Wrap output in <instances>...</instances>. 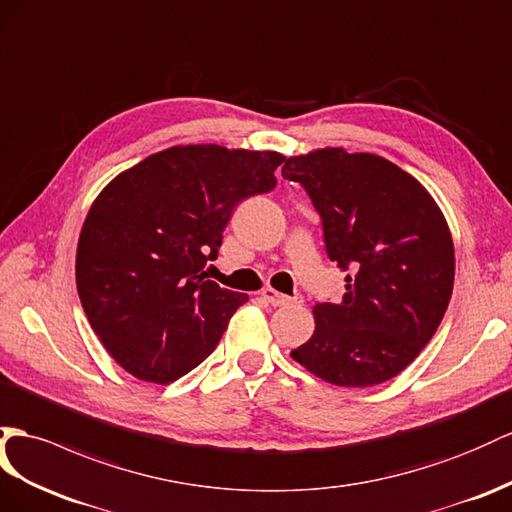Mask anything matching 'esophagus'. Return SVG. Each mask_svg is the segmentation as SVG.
I'll return each instance as SVG.
<instances>
[{
    "label": "esophagus",
    "mask_w": 512,
    "mask_h": 512,
    "mask_svg": "<svg viewBox=\"0 0 512 512\" xmlns=\"http://www.w3.org/2000/svg\"><path fill=\"white\" fill-rule=\"evenodd\" d=\"M261 298H264L266 303H270L272 307H285V305H292V303H296V305L303 303V296H294V298L283 296L279 292H274L272 287H264V290H261Z\"/></svg>",
    "instance_id": "34e87169"
}]
</instances>
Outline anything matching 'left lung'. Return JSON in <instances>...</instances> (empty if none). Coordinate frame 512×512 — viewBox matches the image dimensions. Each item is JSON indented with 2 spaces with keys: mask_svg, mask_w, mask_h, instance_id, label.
Returning <instances> with one entry per match:
<instances>
[{
  "mask_svg": "<svg viewBox=\"0 0 512 512\" xmlns=\"http://www.w3.org/2000/svg\"><path fill=\"white\" fill-rule=\"evenodd\" d=\"M322 218L329 259L346 272L339 303L313 307L316 331L292 359L339 387L385 383L439 329L454 287V244L428 190L374 153L337 147L287 157Z\"/></svg>",
  "mask_w": 512,
  "mask_h": 512,
  "instance_id": "8db88e82",
  "label": "left lung"
}]
</instances>
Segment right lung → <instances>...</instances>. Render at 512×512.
<instances>
[{"instance_id":"obj_1","label":"right lung","mask_w":512,"mask_h":512,"mask_svg":"<svg viewBox=\"0 0 512 512\" xmlns=\"http://www.w3.org/2000/svg\"><path fill=\"white\" fill-rule=\"evenodd\" d=\"M277 151L188 144L116 175L90 205L75 279L103 348L168 385L212 355L248 296L207 279L233 207L277 186Z\"/></svg>"}]
</instances>
